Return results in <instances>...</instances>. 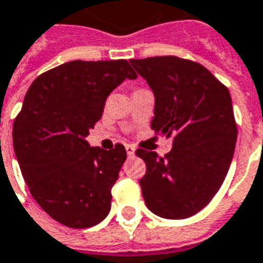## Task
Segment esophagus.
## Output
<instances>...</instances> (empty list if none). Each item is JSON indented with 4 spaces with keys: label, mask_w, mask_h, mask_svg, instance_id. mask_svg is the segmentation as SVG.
Listing matches in <instances>:
<instances>
[{
    "label": "esophagus",
    "mask_w": 263,
    "mask_h": 263,
    "mask_svg": "<svg viewBox=\"0 0 263 263\" xmlns=\"http://www.w3.org/2000/svg\"><path fill=\"white\" fill-rule=\"evenodd\" d=\"M125 151H126V155H128V156H129V157L135 155V147L132 146V145H126Z\"/></svg>",
    "instance_id": "obj_1"
}]
</instances>
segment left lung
<instances>
[{"mask_svg": "<svg viewBox=\"0 0 263 263\" xmlns=\"http://www.w3.org/2000/svg\"><path fill=\"white\" fill-rule=\"evenodd\" d=\"M155 96L152 129L173 139L166 157L138 149L146 163L139 184L147 209L164 219L202 211L230 168L237 125L229 89L201 64L182 58L131 60Z\"/></svg>", "mask_w": 263, "mask_h": 263, "instance_id": "left-lung-1", "label": "left lung"}]
</instances>
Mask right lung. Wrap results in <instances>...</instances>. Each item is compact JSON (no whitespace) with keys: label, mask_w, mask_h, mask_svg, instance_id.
Here are the masks:
<instances>
[{"label":"right lung","mask_w":263,"mask_h":263,"mask_svg":"<svg viewBox=\"0 0 263 263\" xmlns=\"http://www.w3.org/2000/svg\"><path fill=\"white\" fill-rule=\"evenodd\" d=\"M126 60L71 61L30 85L13 122V149L34 201L71 229L96 226L111 208V188L126 159L86 141L108 95L137 79Z\"/></svg>","instance_id":"obj_1"}]
</instances>
